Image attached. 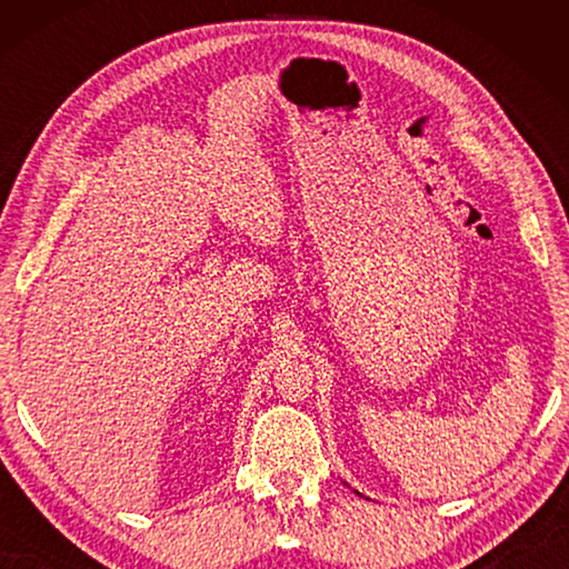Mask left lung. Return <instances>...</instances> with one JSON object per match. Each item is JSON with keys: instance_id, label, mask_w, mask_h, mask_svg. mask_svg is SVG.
<instances>
[{"instance_id": "obj_1", "label": "left lung", "mask_w": 569, "mask_h": 569, "mask_svg": "<svg viewBox=\"0 0 569 569\" xmlns=\"http://www.w3.org/2000/svg\"><path fill=\"white\" fill-rule=\"evenodd\" d=\"M356 495H359V492H356Z\"/></svg>"}]
</instances>
